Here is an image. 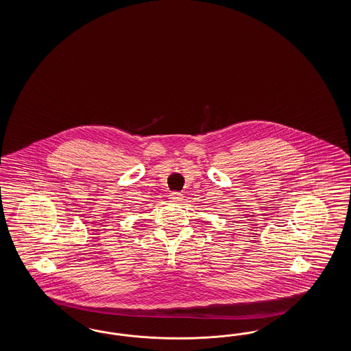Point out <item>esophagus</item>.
Masks as SVG:
<instances>
[{"mask_svg":"<svg viewBox=\"0 0 351 351\" xmlns=\"http://www.w3.org/2000/svg\"><path fill=\"white\" fill-rule=\"evenodd\" d=\"M181 199H182V195H181L180 193H178V191H173V193H171V202H181Z\"/></svg>","mask_w":351,"mask_h":351,"instance_id":"obj_1","label":"esophagus"}]
</instances>
